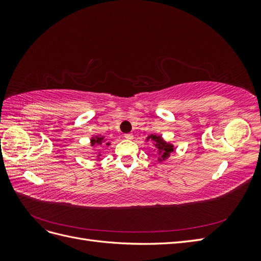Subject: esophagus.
I'll return each instance as SVG.
<instances>
[{
    "label": "esophagus",
    "mask_w": 261,
    "mask_h": 261,
    "mask_svg": "<svg viewBox=\"0 0 261 261\" xmlns=\"http://www.w3.org/2000/svg\"><path fill=\"white\" fill-rule=\"evenodd\" d=\"M124 137L126 138V139H128V140H130V139H133V134H130V133H128V134H125L124 135Z\"/></svg>",
    "instance_id": "34e87169"
}]
</instances>
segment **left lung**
<instances>
[{
  "label": "left lung",
  "mask_w": 261,
  "mask_h": 261,
  "mask_svg": "<svg viewBox=\"0 0 261 261\" xmlns=\"http://www.w3.org/2000/svg\"><path fill=\"white\" fill-rule=\"evenodd\" d=\"M151 138V140L153 141V143H155V146L158 147V149H159L160 153H162V160H164L165 158L169 156V154L173 151V146L170 145V144H167L165 141L161 138V136H156V135H150L148 137ZM161 160V159H160Z\"/></svg>",
  "instance_id": "left-lung-1"
}]
</instances>
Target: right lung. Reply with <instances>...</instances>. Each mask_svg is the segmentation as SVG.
I'll use <instances>...</instances> for the list:
<instances>
[{"instance_id":"obj_1","label":"right lung","mask_w":261,"mask_h":261,"mask_svg":"<svg viewBox=\"0 0 261 261\" xmlns=\"http://www.w3.org/2000/svg\"><path fill=\"white\" fill-rule=\"evenodd\" d=\"M106 145H109V143H107ZM91 146H103V137H96L91 139Z\"/></svg>"}]
</instances>
